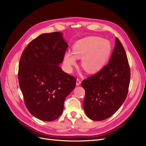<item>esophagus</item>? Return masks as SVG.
Returning a JSON list of instances; mask_svg holds the SVG:
<instances>
[{"label": "esophagus", "instance_id": "34e87169", "mask_svg": "<svg viewBox=\"0 0 146 146\" xmlns=\"http://www.w3.org/2000/svg\"><path fill=\"white\" fill-rule=\"evenodd\" d=\"M81 84V81H80V80L79 78H77V81H76V85L77 86H78V85H80Z\"/></svg>", "mask_w": 146, "mask_h": 146}]
</instances>
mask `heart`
Listing matches in <instances>:
<instances>
[{"instance_id":"b5f03b06","label":"heart","mask_w":146,"mask_h":146,"mask_svg":"<svg viewBox=\"0 0 146 146\" xmlns=\"http://www.w3.org/2000/svg\"><path fill=\"white\" fill-rule=\"evenodd\" d=\"M73 52H66L64 63L69 70L77 63V58L82 59V66L88 73L98 72L108 60L111 52V45L108 40L99 37L90 36L74 43Z\"/></svg>"}]
</instances>
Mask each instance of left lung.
Wrapping results in <instances>:
<instances>
[{"label":"left lung","mask_w":146,"mask_h":146,"mask_svg":"<svg viewBox=\"0 0 146 146\" xmlns=\"http://www.w3.org/2000/svg\"><path fill=\"white\" fill-rule=\"evenodd\" d=\"M130 70L125 49L118 38L108 63L99 72L84 80L83 106L86 116L102 121L115 113L129 91Z\"/></svg>","instance_id":"1"}]
</instances>
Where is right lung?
Here are the masks:
<instances>
[{
    "label": "right lung",
    "mask_w": 146,
    "mask_h": 146,
    "mask_svg": "<svg viewBox=\"0 0 146 146\" xmlns=\"http://www.w3.org/2000/svg\"><path fill=\"white\" fill-rule=\"evenodd\" d=\"M68 47L62 33H43L31 41L22 54L18 70L20 89L29 111L40 120L58 118L66 98L76 87V78L59 66Z\"/></svg>",
    "instance_id": "right-lung-1"
}]
</instances>
